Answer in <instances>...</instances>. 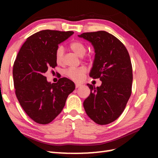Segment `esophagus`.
Instances as JSON below:
<instances>
[{
    "instance_id": "esophagus-1",
    "label": "esophagus",
    "mask_w": 158,
    "mask_h": 158,
    "mask_svg": "<svg viewBox=\"0 0 158 158\" xmlns=\"http://www.w3.org/2000/svg\"><path fill=\"white\" fill-rule=\"evenodd\" d=\"M80 86H81V84H75L76 89H78V88H79Z\"/></svg>"
}]
</instances>
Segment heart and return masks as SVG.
Masks as SVG:
<instances>
[{"mask_svg":"<svg viewBox=\"0 0 158 158\" xmlns=\"http://www.w3.org/2000/svg\"><path fill=\"white\" fill-rule=\"evenodd\" d=\"M69 48L72 51L77 53L79 56H83L86 52V47L81 41H74L69 44ZM64 49L62 46H58L55 51V59L58 65H62L63 62ZM85 58L89 59L90 55H88ZM86 73V69L84 67H79V68H70L65 71V75L69 79L74 81H81L83 77Z\"/></svg>","mask_w":158,"mask_h":158,"instance_id":"1","label":"heart"}]
</instances>
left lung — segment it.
Segmentation results:
<instances>
[{"mask_svg":"<svg viewBox=\"0 0 158 158\" xmlns=\"http://www.w3.org/2000/svg\"><path fill=\"white\" fill-rule=\"evenodd\" d=\"M92 43L95 57L90 77L102 81L100 87L88 84L90 94L84 102L85 113L99 125H106L118 118L132 93V66L126 47L106 31L79 35Z\"/></svg>","mask_w":158,"mask_h":158,"instance_id":"1","label":"left lung"}]
</instances>
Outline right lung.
<instances>
[{
  "label": "right lung",
  "instance_id": "obj_1",
  "mask_svg": "<svg viewBox=\"0 0 158 158\" xmlns=\"http://www.w3.org/2000/svg\"><path fill=\"white\" fill-rule=\"evenodd\" d=\"M73 31L43 30L28 37L13 65L15 94L26 114L37 123L48 124L59 114L69 93L75 89L66 77L57 83L47 81L44 74L57 65L55 51Z\"/></svg>",
  "mask_w": 158,
  "mask_h": 158
}]
</instances>
